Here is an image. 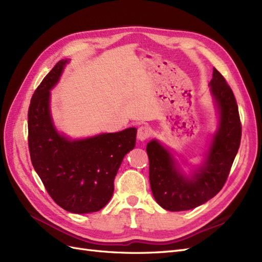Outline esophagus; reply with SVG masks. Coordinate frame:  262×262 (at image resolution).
Masks as SVG:
<instances>
[{
  "label": "esophagus",
  "instance_id": "1",
  "mask_svg": "<svg viewBox=\"0 0 262 262\" xmlns=\"http://www.w3.org/2000/svg\"><path fill=\"white\" fill-rule=\"evenodd\" d=\"M152 134V129L148 125H141L138 129V139L140 141H145Z\"/></svg>",
  "mask_w": 262,
  "mask_h": 262
}]
</instances>
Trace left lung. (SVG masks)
<instances>
[{
  "mask_svg": "<svg viewBox=\"0 0 262 262\" xmlns=\"http://www.w3.org/2000/svg\"><path fill=\"white\" fill-rule=\"evenodd\" d=\"M209 85L217 109L219 125L200 167L186 176L172 154L157 140L146 145L150 189L156 202L165 210H191L216 195L238 152L242 124L233 91L216 69H213Z\"/></svg>",
  "mask_w": 262,
  "mask_h": 262,
  "instance_id": "obj_1",
  "label": "left lung"
}]
</instances>
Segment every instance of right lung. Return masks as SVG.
Listing matches in <instances>:
<instances>
[{
	"label": "right lung",
	"mask_w": 262,
	"mask_h": 262,
	"mask_svg": "<svg viewBox=\"0 0 262 262\" xmlns=\"http://www.w3.org/2000/svg\"><path fill=\"white\" fill-rule=\"evenodd\" d=\"M69 60H61L35 91L28 109L31 163L46 190L62 209L76 214L101 210L112 199L114 180L126 153L136 146L137 129L71 140L52 121L50 91Z\"/></svg>",
	"instance_id": "1"
}]
</instances>
